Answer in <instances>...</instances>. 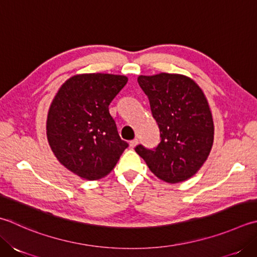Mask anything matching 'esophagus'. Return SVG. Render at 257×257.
<instances>
[{"mask_svg":"<svg viewBox=\"0 0 257 257\" xmlns=\"http://www.w3.org/2000/svg\"><path fill=\"white\" fill-rule=\"evenodd\" d=\"M129 145H130V147H132V148L136 147V146H137V145H138V139H137V138H135V139H133V140H132V142H130V143H129Z\"/></svg>","mask_w":257,"mask_h":257,"instance_id":"34e87169","label":"esophagus"}]
</instances>
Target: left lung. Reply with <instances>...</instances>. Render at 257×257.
Instances as JSON below:
<instances>
[{"label":"left lung","instance_id":"1","mask_svg":"<svg viewBox=\"0 0 257 257\" xmlns=\"http://www.w3.org/2000/svg\"><path fill=\"white\" fill-rule=\"evenodd\" d=\"M160 132L154 149L135 148L149 169L169 184L185 182L206 162L214 142V122L202 89L183 74L139 75Z\"/></svg>","mask_w":257,"mask_h":257}]
</instances>
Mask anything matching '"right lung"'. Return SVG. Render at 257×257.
<instances>
[{
  "instance_id": "1",
  "label": "right lung",
  "mask_w": 257,
  "mask_h": 257,
  "mask_svg": "<svg viewBox=\"0 0 257 257\" xmlns=\"http://www.w3.org/2000/svg\"><path fill=\"white\" fill-rule=\"evenodd\" d=\"M127 81L124 75L78 74L55 94L47 119L48 142L59 162L79 177L107 176L128 147L109 112Z\"/></svg>"
}]
</instances>
